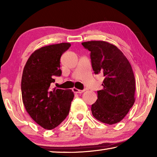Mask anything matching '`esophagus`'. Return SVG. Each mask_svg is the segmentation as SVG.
I'll return each instance as SVG.
<instances>
[{"mask_svg": "<svg viewBox=\"0 0 157 157\" xmlns=\"http://www.w3.org/2000/svg\"><path fill=\"white\" fill-rule=\"evenodd\" d=\"M73 91L74 93H75V94H82V93L84 92L85 90H79L78 89H76V88H73Z\"/></svg>", "mask_w": 157, "mask_h": 157, "instance_id": "1", "label": "esophagus"}]
</instances>
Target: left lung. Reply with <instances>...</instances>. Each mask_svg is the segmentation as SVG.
<instances>
[{
	"label": "left lung",
	"instance_id": "left-lung-1",
	"mask_svg": "<svg viewBox=\"0 0 157 157\" xmlns=\"http://www.w3.org/2000/svg\"><path fill=\"white\" fill-rule=\"evenodd\" d=\"M91 52L95 74L105 77L103 89L98 91V99L91 106L93 116L108 124L121 121L135 102V78L131 64L118 48L103 41L82 43Z\"/></svg>",
	"mask_w": 157,
	"mask_h": 157
}]
</instances>
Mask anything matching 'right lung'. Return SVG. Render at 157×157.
<instances>
[{"instance_id": "right-lung-1", "label": "right lung", "mask_w": 157, "mask_h": 157, "mask_svg": "<svg viewBox=\"0 0 157 157\" xmlns=\"http://www.w3.org/2000/svg\"><path fill=\"white\" fill-rule=\"evenodd\" d=\"M69 43L36 50L29 57L21 79L23 102L29 115L46 129L57 127L68 115L74 94L71 89H52L55 77L61 76L60 58Z\"/></svg>"}]
</instances>
